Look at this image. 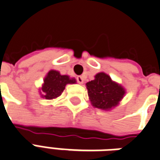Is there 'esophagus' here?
Masks as SVG:
<instances>
[{
    "instance_id": "esophagus-1",
    "label": "esophagus",
    "mask_w": 160,
    "mask_h": 160,
    "mask_svg": "<svg viewBox=\"0 0 160 160\" xmlns=\"http://www.w3.org/2000/svg\"><path fill=\"white\" fill-rule=\"evenodd\" d=\"M77 81H78V83L82 84V83L83 82V78H82V77H81V76H78V77L77 78Z\"/></svg>"
}]
</instances>
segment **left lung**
I'll return each instance as SVG.
<instances>
[{
    "mask_svg": "<svg viewBox=\"0 0 160 160\" xmlns=\"http://www.w3.org/2000/svg\"><path fill=\"white\" fill-rule=\"evenodd\" d=\"M89 100L94 107L107 110L116 107L124 95V89L112 81L104 72L98 73L94 80L86 83Z\"/></svg>",
    "mask_w": 160,
    "mask_h": 160,
    "instance_id": "left-lung-1",
    "label": "left lung"
}]
</instances>
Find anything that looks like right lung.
<instances>
[{
	"instance_id": "add662e5",
	"label": "right lung",
	"mask_w": 160,
	"mask_h": 160,
	"mask_svg": "<svg viewBox=\"0 0 160 160\" xmlns=\"http://www.w3.org/2000/svg\"><path fill=\"white\" fill-rule=\"evenodd\" d=\"M75 82L74 78H70L68 76L60 75L59 72L56 71H50L44 79V84L42 88V96L47 100L59 97L64 91L66 84Z\"/></svg>"
}]
</instances>
